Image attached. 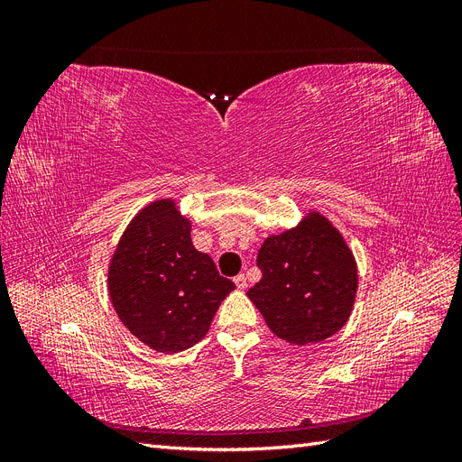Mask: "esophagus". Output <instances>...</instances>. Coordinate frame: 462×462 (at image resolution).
<instances>
[{
    "label": "esophagus",
    "instance_id": "obj_1",
    "mask_svg": "<svg viewBox=\"0 0 462 462\" xmlns=\"http://www.w3.org/2000/svg\"><path fill=\"white\" fill-rule=\"evenodd\" d=\"M233 282H235V285H236V289H246V277L241 273V275H236L235 279H233Z\"/></svg>",
    "mask_w": 462,
    "mask_h": 462
}]
</instances>
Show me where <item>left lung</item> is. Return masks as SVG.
I'll use <instances>...</instances> for the list:
<instances>
[{"label":"left lung","instance_id":"8db88e82","mask_svg":"<svg viewBox=\"0 0 462 462\" xmlns=\"http://www.w3.org/2000/svg\"><path fill=\"white\" fill-rule=\"evenodd\" d=\"M258 268L262 279L246 295L275 337L299 346L319 343L351 318L358 265L343 233L318 209L265 236Z\"/></svg>","mask_w":462,"mask_h":462}]
</instances>
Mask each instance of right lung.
<instances>
[{
  "label": "right lung",
  "mask_w": 462,
  "mask_h": 462,
  "mask_svg": "<svg viewBox=\"0 0 462 462\" xmlns=\"http://www.w3.org/2000/svg\"><path fill=\"white\" fill-rule=\"evenodd\" d=\"M192 221L177 200L158 199L138 209L107 265L109 300L138 341L173 355L206 337L235 283L194 248Z\"/></svg>",
  "instance_id": "1"
}]
</instances>
